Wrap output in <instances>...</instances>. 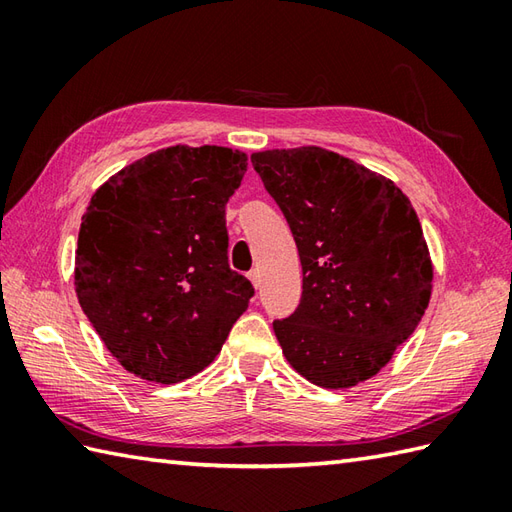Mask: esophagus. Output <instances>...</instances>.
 <instances>
[{"label": "esophagus", "instance_id": "1", "mask_svg": "<svg viewBox=\"0 0 512 512\" xmlns=\"http://www.w3.org/2000/svg\"><path fill=\"white\" fill-rule=\"evenodd\" d=\"M259 277H262V275H259V268H253V270H250V273H248V279L253 281L255 288L259 286Z\"/></svg>", "mask_w": 512, "mask_h": 512}]
</instances>
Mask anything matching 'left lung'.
I'll return each instance as SVG.
<instances>
[{
    "label": "left lung",
    "instance_id": "1",
    "mask_svg": "<svg viewBox=\"0 0 512 512\" xmlns=\"http://www.w3.org/2000/svg\"><path fill=\"white\" fill-rule=\"evenodd\" d=\"M295 237L303 290L273 330L310 383L352 387L383 369L429 306L422 226L394 182L321 147L250 156Z\"/></svg>",
    "mask_w": 512,
    "mask_h": 512
}]
</instances>
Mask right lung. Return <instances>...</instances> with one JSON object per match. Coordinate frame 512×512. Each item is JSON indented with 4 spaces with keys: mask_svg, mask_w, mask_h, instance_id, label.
Here are the masks:
<instances>
[{
    "mask_svg": "<svg viewBox=\"0 0 512 512\" xmlns=\"http://www.w3.org/2000/svg\"><path fill=\"white\" fill-rule=\"evenodd\" d=\"M228 147H167L92 195L74 288L127 372L173 385L213 363L255 288L228 266L226 202L246 173Z\"/></svg>",
    "mask_w": 512,
    "mask_h": 512,
    "instance_id": "add662e5",
    "label": "right lung"
}]
</instances>
